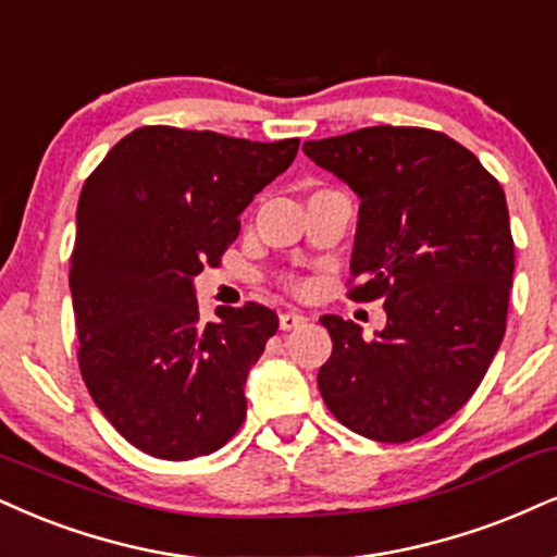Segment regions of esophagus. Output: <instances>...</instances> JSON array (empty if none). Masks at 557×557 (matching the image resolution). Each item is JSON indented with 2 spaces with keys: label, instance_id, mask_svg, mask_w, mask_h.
Wrapping results in <instances>:
<instances>
[{
  "label": "esophagus",
  "instance_id": "esophagus-1",
  "mask_svg": "<svg viewBox=\"0 0 557 557\" xmlns=\"http://www.w3.org/2000/svg\"><path fill=\"white\" fill-rule=\"evenodd\" d=\"M307 322V318L305 314H299V312H284L278 318V325H281V331H297V327H301Z\"/></svg>",
  "mask_w": 557,
  "mask_h": 557
}]
</instances>
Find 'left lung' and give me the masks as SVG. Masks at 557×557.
<instances>
[{"mask_svg":"<svg viewBox=\"0 0 557 557\" xmlns=\"http://www.w3.org/2000/svg\"><path fill=\"white\" fill-rule=\"evenodd\" d=\"M305 154L356 196V301L384 299L387 325L322 314L333 341L318 387L356 434L400 444L470 400L506 333L513 281L509 206L462 144L410 126L305 141Z\"/></svg>","mask_w":557,"mask_h":557,"instance_id":"1","label":"left lung"}]
</instances>
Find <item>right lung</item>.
I'll return each mask as SVG.
<instances>
[{
    "mask_svg": "<svg viewBox=\"0 0 557 557\" xmlns=\"http://www.w3.org/2000/svg\"><path fill=\"white\" fill-rule=\"evenodd\" d=\"M297 149L299 139L144 126L87 177L69 271L79 369L136 449L183 462L216 451L243 425L247 372L278 318L247 301L203 322L194 278L219 265L239 214Z\"/></svg>",
    "mask_w": 557,
    "mask_h": 557,
    "instance_id": "add662e5",
    "label": "right lung"
}]
</instances>
